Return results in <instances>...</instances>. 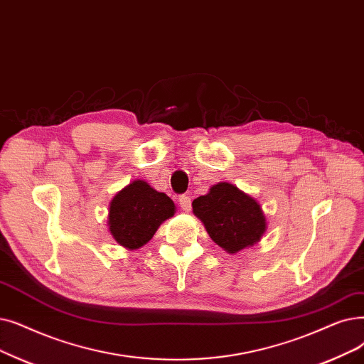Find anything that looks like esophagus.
I'll return each instance as SVG.
<instances>
[{
  "label": "esophagus",
  "mask_w": 364,
  "mask_h": 364,
  "mask_svg": "<svg viewBox=\"0 0 364 364\" xmlns=\"http://www.w3.org/2000/svg\"><path fill=\"white\" fill-rule=\"evenodd\" d=\"M178 203H180V207H181L183 211H186V213L191 211V208H192V199H191V196H187V195L178 196Z\"/></svg>",
  "instance_id": "esophagus-1"
}]
</instances>
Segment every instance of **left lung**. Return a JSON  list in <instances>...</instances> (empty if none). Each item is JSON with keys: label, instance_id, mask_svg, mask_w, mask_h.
<instances>
[{"label": "left lung", "instance_id": "8db88e82", "mask_svg": "<svg viewBox=\"0 0 364 364\" xmlns=\"http://www.w3.org/2000/svg\"><path fill=\"white\" fill-rule=\"evenodd\" d=\"M211 240L228 252L255 245L266 229L260 205L229 183H218L210 193L192 202Z\"/></svg>", "mask_w": 364, "mask_h": 364}]
</instances>
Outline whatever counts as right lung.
Instances as JSON below:
<instances>
[{
  "instance_id": "obj_1",
  "label": "right lung",
  "mask_w": 364,
  "mask_h": 364,
  "mask_svg": "<svg viewBox=\"0 0 364 364\" xmlns=\"http://www.w3.org/2000/svg\"><path fill=\"white\" fill-rule=\"evenodd\" d=\"M173 213L176 205L169 196L138 180L124 187L109 203V233L124 248L136 250L149 242L162 221Z\"/></svg>"
}]
</instances>
